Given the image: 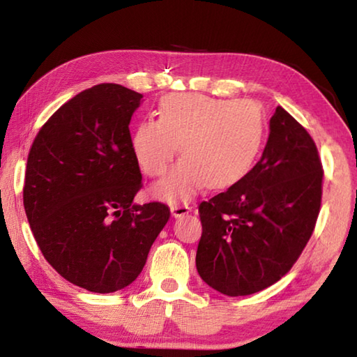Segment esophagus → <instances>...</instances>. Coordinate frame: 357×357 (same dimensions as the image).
Segmentation results:
<instances>
[{"label":"esophagus","mask_w":357,"mask_h":357,"mask_svg":"<svg viewBox=\"0 0 357 357\" xmlns=\"http://www.w3.org/2000/svg\"><path fill=\"white\" fill-rule=\"evenodd\" d=\"M170 209H172L173 217H183L185 214H189L192 211L189 204H185V203H173V204H170Z\"/></svg>","instance_id":"34e87169"}]
</instances>
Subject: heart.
<instances>
[{"label":"heart","mask_w":357,"mask_h":357,"mask_svg":"<svg viewBox=\"0 0 357 357\" xmlns=\"http://www.w3.org/2000/svg\"><path fill=\"white\" fill-rule=\"evenodd\" d=\"M264 135L259 107L247 100L203 94H168L157 105V119L140 121L132 149L151 178L167 173L174 154L184 157L154 187L164 200H185L204 185L227 189L239 183L255 162Z\"/></svg>","instance_id":"obj_1"}]
</instances>
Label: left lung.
<instances>
[{"label": "left lung", "instance_id": "1", "mask_svg": "<svg viewBox=\"0 0 357 357\" xmlns=\"http://www.w3.org/2000/svg\"><path fill=\"white\" fill-rule=\"evenodd\" d=\"M323 165L309 132L282 107L261 159L198 206L197 271L211 288L247 296L280 280L309 243L321 208Z\"/></svg>", "mask_w": 357, "mask_h": 357}]
</instances>
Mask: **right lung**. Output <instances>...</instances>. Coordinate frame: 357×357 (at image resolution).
Returning <instances> with one entry per match:
<instances>
[{"instance_id": "add662e5", "label": "right lung", "mask_w": 357, "mask_h": 357, "mask_svg": "<svg viewBox=\"0 0 357 357\" xmlns=\"http://www.w3.org/2000/svg\"><path fill=\"white\" fill-rule=\"evenodd\" d=\"M142 98L114 83L84 89L28 154L23 206L36 243L59 275L93 293L130 285L170 219L164 203H132L143 183L129 124Z\"/></svg>"}]
</instances>
